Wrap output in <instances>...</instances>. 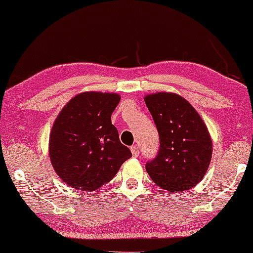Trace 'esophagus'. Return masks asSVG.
I'll use <instances>...</instances> for the list:
<instances>
[{
	"mask_svg": "<svg viewBox=\"0 0 253 253\" xmlns=\"http://www.w3.org/2000/svg\"><path fill=\"white\" fill-rule=\"evenodd\" d=\"M131 152H132V155L134 158H137L138 155H139V147L137 146V145H133V146H131Z\"/></svg>",
	"mask_w": 253,
	"mask_h": 253,
	"instance_id": "34e87169",
	"label": "esophagus"
}]
</instances>
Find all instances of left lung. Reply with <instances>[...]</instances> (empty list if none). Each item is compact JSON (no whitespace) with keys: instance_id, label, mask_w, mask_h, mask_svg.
Wrapping results in <instances>:
<instances>
[{"instance_id":"8db88e82","label":"left lung","mask_w":253,"mask_h":253,"mask_svg":"<svg viewBox=\"0 0 253 253\" xmlns=\"http://www.w3.org/2000/svg\"><path fill=\"white\" fill-rule=\"evenodd\" d=\"M160 139L158 154L146 164L154 183L171 192H182L202 181L212 157L209 130L184 98L160 92L145 96Z\"/></svg>"}]
</instances>
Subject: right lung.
<instances>
[{
    "label": "right lung",
    "instance_id": "1",
    "mask_svg": "<svg viewBox=\"0 0 253 253\" xmlns=\"http://www.w3.org/2000/svg\"><path fill=\"white\" fill-rule=\"evenodd\" d=\"M119 102L115 93L84 92L72 98L55 120L50 161L60 178L72 188L99 189L132 157L110 120Z\"/></svg>",
    "mask_w": 253,
    "mask_h": 253
}]
</instances>
